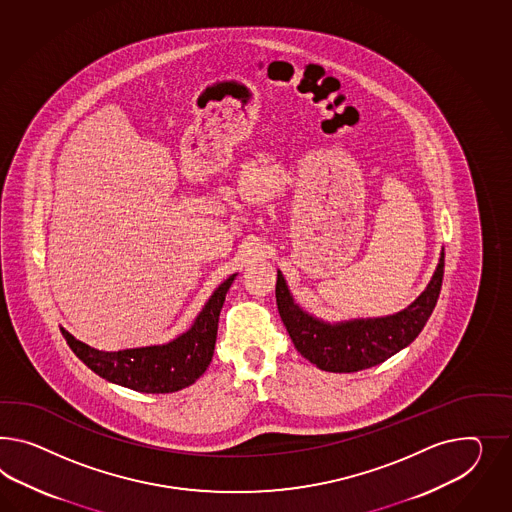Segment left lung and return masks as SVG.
<instances>
[{"mask_svg":"<svg viewBox=\"0 0 512 512\" xmlns=\"http://www.w3.org/2000/svg\"><path fill=\"white\" fill-rule=\"evenodd\" d=\"M443 249L427 289L395 315L324 322L305 313L294 302L283 274L277 270L276 300L279 317L296 350L322 371L356 373L374 367L410 345L427 324L442 289Z\"/></svg>","mask_w":512,"mask_h":512,"instance_id":"1","label":"left lung"}]
</instances>
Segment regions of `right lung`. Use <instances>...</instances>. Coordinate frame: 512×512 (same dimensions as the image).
I'll use <instances>...</instances> for the list:
<instances>
[{"label":"right lung","instance_id":"add662e5","mask_svg":"<svg viewBox=\"0 0 512 512\" xmlns=\"http://www.w3.org/2000/svg\"><path fill=\"white\" fill-rule=\"evenodd\" d=\"M235 277L236 274L227 277L208 298L188 332L166 345L104 352L78 341L65 328L61 333L70 350L104 380L141 393H173L192 386L207 371L216 345L221 307Z\"/></svg>","mask_w":512,"mask_h":512}]
</instances>
